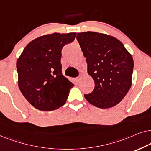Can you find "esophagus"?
Returning <instances> with one entry per match:
<instances>
[{
  "instance_id": "34e87169",
  "label": "esophagus",
  "mask_w": 151,
  "mask_h": 151,
  "mask_svg": "<svg viewBox=\"0 0 151 151\" xmlns=\"http://www.w3.org/2000/svg\"><path fill=\"white\" fill-rule=\"evenodd\" d=\"M81 77H77V78H76V79H75V82H76V83H79V82H80V80H81Z\"/></svg>"
}]
</instances>
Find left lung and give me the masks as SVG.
<instances>
[{"label": "left lung", "instance_id": "left-lung-1", "mask_svg": "<svg viewBox=\"0 0 151 151\" xmlns=\"http://www.w3.org/2000/svg\"><path fill=\"white\" fill-rule=\"evenodd\" d=\"M77 39L88 64L94 89L84 94L96 107L109 108L123 99L132 85L133 59L119 40L95 32L78 33Z\"/></svg>", "mask_w": 151, "mask_h": 151}]
</instances>
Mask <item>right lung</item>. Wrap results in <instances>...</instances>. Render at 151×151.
I'll use <instances>...</instances> for the list:
<instances>
[{
    "label": "right lung",
    "mask_w": 151,
    "mask_h": 151,
    "mask_svg": "<svg viewBox=\"0 0 151 151\" xmlns=\"http://www.w3.org/2000/svg\"><path fill=\"white\" fill-rule=\"evenodd\" d=\"M76 32L45 35L26 45L17 61L18 85L34 107L50 111L65 103L74 84L61 73V50Z\"/></svg>",
    "instance_id": "1"
}]
</instances>
